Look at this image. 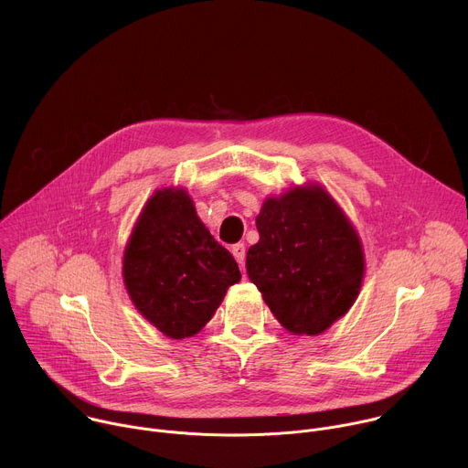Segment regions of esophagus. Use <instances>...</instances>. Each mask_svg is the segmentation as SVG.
<instances>
[{
	"instance_id": "obj_1",
	"label": "esophagus",
	"mask_w": 468,
	"mask_h": 468,
	"mask_svg": "<svg viewBox=\"0 0 468 468\" xmlns=\"http://www.w3.org/2000/svg\"><path fill=\"white\" fill-rule=\"evenodd\" d=\"M231 253H233V257L237 259V262L242 266L244 264V259H246V248H244V244H235L233 248H231Z\"/></svg>"
}]
</instances>
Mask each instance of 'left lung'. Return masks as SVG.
<instances>
[{
    "mask_svg": "<svg viewBox=\"0 0 468 468\" xmlns=\"http://www.w3.org/2000/svg\"><path fill=\"white\" fill-rule=\"evenodd\" d=\"M259 242L246 272L292 335H320L356 303L365 251L354 224L320 183L269 196L255 218Z\"/></svg>",
    "mask_w": 468,
    "mask_h": 468,
    "instance_id": "8db88e82",
    "label": "left lung"
}]
</instances>
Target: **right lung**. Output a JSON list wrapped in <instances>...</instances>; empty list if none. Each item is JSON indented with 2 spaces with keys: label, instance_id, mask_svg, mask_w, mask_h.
Segmentation results:
<instances>
[{
  "label": "right lung",
  "instance_id": "obj_1",
  "mask_svg": "<svg viewBox=\"0 0 468 468\" xmlns=\"http://www.w3.org/2000/svg\"><path fill=\"white\" fill-rule=\"evenodd\" d=\"M122 276L135 309L177 341L202 331L240 282L237 261L181 186L157 188L143 207L123 250Z\"/></svg>",
  "mask_w": 468,
  "mask_h": 468
}]
</instances>
